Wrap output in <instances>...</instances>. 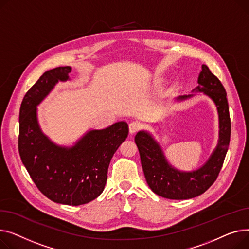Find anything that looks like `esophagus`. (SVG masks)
I'll return each instance as SVG.
<instances>
[{"label": "esophagus", "mask_w": 249, "mask_h": 249, "mask_svg": "<svg viewBox=\"0 0 249 249\" xmlns=\"http://www.w3.org/2000/svg\"><path fill=\"white\" fill-rule=\"evenodd\" d=\"M140 127H141V124L140 123H138V122H131L129 124V126H128L129 134L130 135H134L135 133H137V131L140 129Z\"/></svg>", "instance_id": "esophagus-1"}]
</instances>
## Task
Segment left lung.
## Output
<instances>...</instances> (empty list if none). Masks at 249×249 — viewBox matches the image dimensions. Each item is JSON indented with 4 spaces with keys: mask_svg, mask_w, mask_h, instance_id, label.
Listing matches in <instances>:
<instances>
[{
    "mask_svg": "<svg viewBox=\"0 0 249 249\" xmlns=\"http://www.w3.org/2000/svg\"><path fill=\"white\" fill-rule=\"evenodd\" d=\"M198 84L192 90L194 93L180 95L176 97V100H185L195 96V92H202L211 98L217 107L219 139L216 148L205 164L197 170L180 171L168 162L160 144L149 131L140 130L135 137L149 187L154 193L167 199L186 200L205 192L217 179L228 150L231 123L225 89L207 65H202Z\"/></svg>",
    "mask_w": 249,
    "mask_h": 249,
    "instance_id": "obj_1",
    "label": "left lung"
}]
</instances>
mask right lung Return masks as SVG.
<instances>
[{
    "instance_id": "right-lung-1",
    "label": "right lung",
    "mask_w": 249,
    "mask_h": 249,
    "mask_svg": "<svg viewBox=\"0 0 249 249\" xmlns=\"http://www.w3.org/2000/svg\"><path fill=\"white\" fill-rule=\"evenodd\" d=\"M70 66L46 71L25 94L19 114L18 147L22 162L40 191L53 202L78 206L104 191L113 154L128 135L119 122L89 129L71 147L60 145L43 133L37 107L61 81L70 80Z\"/></svg>"
}]
</instances>
